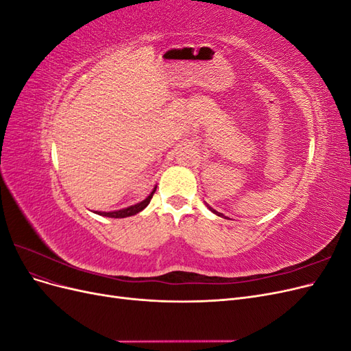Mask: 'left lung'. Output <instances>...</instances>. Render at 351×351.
<instances>
[{"label":"left lung","instance_id":"obj_1","mask_svg":"<svg viewBox=\"0 0 351 351\" xmlns=\"http://www.w3.org/2000/svg\"><path fill=\"white\" fill-rule=\"evenodd\" d=\"M206 206H208V208H209V209H210L212 212H214V214H215V215H218V217H222V218H227V217H224V215H222V214H221V212H217L215 209H212V208H210V206H209L208 204H206Z\"/></svg>","mask_w":351,"mask_h":351}]
</instances>
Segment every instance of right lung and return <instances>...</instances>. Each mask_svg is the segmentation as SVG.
<instances>
[{
  "mask_svg": "<svg viewBox=\"0 0 351 351\" xmlns=\"http://www.w3.org/2000/svg\"><path fill=\"white\" fill-rule=\"evenodd\" d=\"M156 187H154V190L151 192V195L147 196L146 199H143L142 202H139V204L136 205H132L129 208H124V209H119V210H111V212H102V210H95V214L98 215H102V217H108V218H125V217H132V215H136L139 214L141 210H143L147 205H149V202L155 193Z\"/></svg>",
  "mask_w": 351,
  "mask_h": 351,
  "instance_id": "1",
  "label": "right lung"
}]
</instances>
